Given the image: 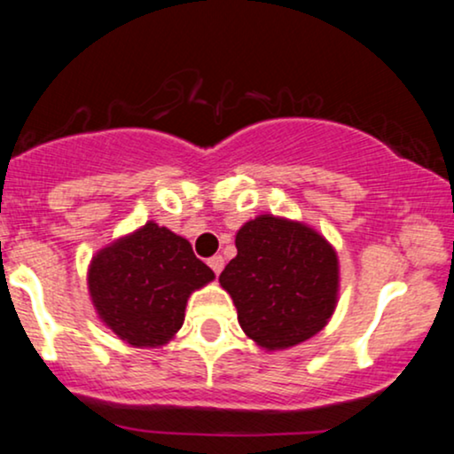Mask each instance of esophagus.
I'll return each mask as SVG.
<instances>
[{"label": "esophagus", "instance_id": "34e87169", "mask_svg": "<svg viewBox=\"0 0 454 454\" xmlns=\"http://www.w3.org/2000/svg\"><path fill=\"white\" fill-rule=\"evenodd\" d=\"M209 267L213 269V273L220 275L222 269H223V258H222V256H213V258H209Z\"/></svg>", "mask_w": 454, "mask_h": 454}]
</instances>
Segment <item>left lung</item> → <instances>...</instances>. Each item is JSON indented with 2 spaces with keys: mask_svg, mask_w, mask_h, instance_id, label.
Masks as SVG:
<instances>
[{
  "mask_svg": "<svg viewBox=\"0 0 454 454\" xmlns=\"http://www.w3.org/2000/svg\"><path fill=\"white\" fill-rule=\"evenodd\" d=\"M237 256L220 284L237 305L239 325L267 350L309 340L337 301V256L303 223L260 215L237 232Z\"/></svg>",
  "mask_w": 454,
  "mask_h": 454,
  "instance_id": "left-lung-1",
  "label": "left lung"
}]
</instances>
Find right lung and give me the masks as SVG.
<instances>
[{
    "label": "right lung",
    "instance_id": "1",
    "mask_svg": "<svg viewBox=\"0 0 454 454\" xmlns=\"http://www.w3.org/2000/svg\"><path fill=\"white\" fill-rule=\"evenodd\" d=\"M215 275L185 239L158 223L102 249L91 262L98 314L132 346H161L179 331L192 290Z\"/></svg>",
    "mask_w": 454,
    "mask_h": 454
}]
</instances>
